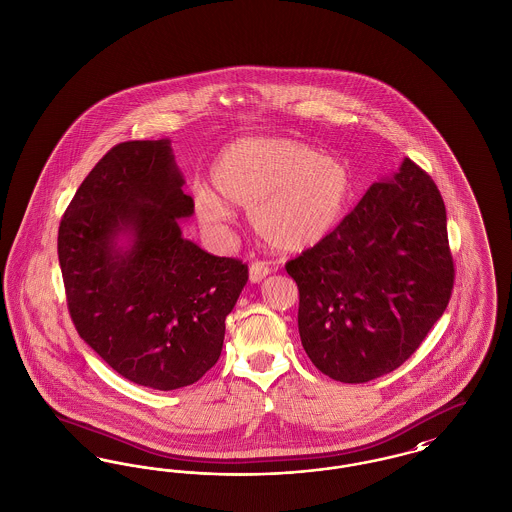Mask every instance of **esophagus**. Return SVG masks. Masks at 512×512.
Segmentation results:
<instances>
[{
	"instance_id": "esophagus-1",
	"label": "esophagus",
	"mask_w": 512,
	"mask_h": 512,
	"mask_svg": "<svg viewBox=\"0 0 512 512\" xmlns=\"http://www.w3.org/2000/svg\"><path fill=\"white\" fill-rule=\"evenodd\" d=\"M268 274H270V267H268L267 263H259V261H257V263H251V267H249V280H251L253 284L263 282Z\"/></svg>"
}]
</instances>
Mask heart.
Masks as SVG:
<instances>
[{
  "mask_svg": "<svg viewBox=\"0 0 512 512\" xmlns=\"http://www.w3.org/2000/svg\"><path fill=\"white\" fill-rule=\"evenodd\" d=\"M209 188L195 190L197 215L209 230L249 209L255 234L278 251H305L332 236L355 197V174L334 155L293 138H242L211 167Z\"/></svg>",
  "mask_w": 512,
  "mask_h": 512,
  "instance_id": "heart-1",
  "label": "heart"
}]
</instances>
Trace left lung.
<instances>
[{"mask_svg":"<svg viewBox=\"0 0 512 512\" xmlns=\"http://www.w3.org/2000/svg\"><path fill=\"white\" fill-rule=\"evenodd\" d=\"M286 270L299 290V336L313 365L343 384L388 374L420 347L453 292L438 186L407 157Z\"/></svg>","mask_w":512,"mask_h":512,"instance_id":"obj_1","label":"left lung"}]
</instances>
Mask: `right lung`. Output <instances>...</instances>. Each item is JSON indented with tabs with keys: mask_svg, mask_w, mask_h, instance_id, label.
Here are the masks:
<instances>
[{
	"mask_svg": "<svg viewBox=\"0 0 512 512\" xmlns=\"http://www.w3.org/2000/svg\"><path fill=\"white\" fill-rule=\"evenodd\" d=\"M169 140L111 147L84 178L57 236L74 328L122 378L171 391L219 361L247 265L182 236L194 213ZM131 245L121 248L118 238Z\"/></svg>",
	"mask_w": 512,
	"mask_h": 512,
	"instance_id": "right-lung-1",
	"label": "right lung"
}]
</instances>
